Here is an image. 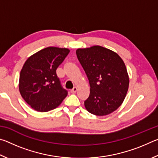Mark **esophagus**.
Wrapping results in <instances>:
<instances>
[{
    "instance_id": "1",
    "label": "esophagus",
    "mask_w": 158,
    "mask_h": 158,
    "mask_svg": "<svg viewBox=\"0 0 158 158\" xmlns=\"http://www.w3.org/2000/svg\"><path fill=\"white\" fill-rule=\"evenodd\" d=\"M77 91V87H74L73 90H70L71 93H76Z\"/></svg>"
}]
</instances>
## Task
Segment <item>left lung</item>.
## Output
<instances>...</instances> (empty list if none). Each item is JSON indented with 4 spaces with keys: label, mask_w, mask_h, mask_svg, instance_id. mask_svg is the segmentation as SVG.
<instances>
[{
    "label": "left lung",
    "mask_w": 158,
    "mask_h": 158,
    "mask_svg": "<svg viewBox=\"0 0 158 158\" xmlns=\"http://www.w3.org/2000/svg\"><path fill=\"white\" fill-rule=\"evenodd\" d=\"M90 84V95L84 102L86 110L95 116H106L123 102L129 88L124 61L117 53L95 45L76 51Z\"/></svg>",
    "instance_id": "1"
}]
</instances>
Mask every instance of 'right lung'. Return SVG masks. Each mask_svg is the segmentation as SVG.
<instances>
[{
  "mask_svg": "<svg viewBox=\"0 0 158 158\" xmlns=\"http://www.w3.org/2000/svg\"><path fill=\"white\" fill-rule=\"evenodd\" d=\"M69 49L49 47L31 55L20 72L19 89L32 109L47 112L58 107L68 95L60 85L56 69L69 53Z\"/></svg>",
  "mask_w": 158,
  "mask_h": 158,
  "instance_id": "add662e5",
  "label": "right lung"
}]
</instances>
